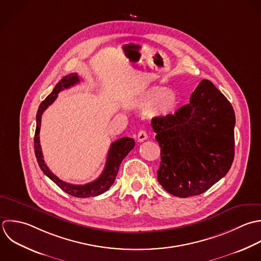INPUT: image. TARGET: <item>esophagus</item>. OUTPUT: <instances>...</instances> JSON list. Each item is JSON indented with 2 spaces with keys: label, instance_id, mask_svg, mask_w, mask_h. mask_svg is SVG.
I'll list each match as a JSON object with an SVG mask.
<instances>
[{
  "label": "esophagus",
  "instance_id": "esophagus-1",
  "mask_svg": "<svg viewBox=\"0 0 261 261\" xmlns=\"http://www.w3.org/2000/svg\"><path fill=\"white\" fill-rule=\"evenodd\" d=\"M137 139L139 142H143L144 140L147 139V133L144 130H140L137 134Z\"/></svg>",
  "mask_w": 261,
  "mask_h": 261
}]
</instances>
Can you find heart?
I'll return each mask as SVG.
<instances>
[{
  "label": "heart",
  "mask_w": 261,
  "mask_h": 261,
  "mask_svg": "<svg viewBox=\"0 0 261 261\" xmlns=\"http://www.w3.org/2000/svg\"><path fill=\"white\" fill-rule=\"evenodd\" d=\"M177 102V96L173 91L166 87L154 86L135 96L131 100V107L143 110L155 108L160 114H169L175 110Z\"/></svg>",
  "instance_id": "b5f03b06"
}]
</instances>
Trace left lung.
Wrapping results in <instances>:
<instances>
[{
    "label": "left lung",
    "instance_id": "left-lung-1",
    "mask_svg": "<svg viewBox=\"0 0 261 261\" xmlns=\"http://www.w3.org/2000/svg\"><path fill=\"white\" fill-rule=\"evenodd\" d=\"M235 113L231 102L203 79L190 102L174 115L154 117L161 147L158 181L170 194L186 198L208 190L229 172L235 155Z\"/></svg>",
    "mask_w": 261,
    "mask_h": 261
}]
</instances>
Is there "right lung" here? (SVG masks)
Instances as JSON below:
<instances>
[{"label": "right lung", "instance_id": "right-lung-1", "mask_svg": "<svg viewBox=\"0 0 261 261\" xmlns=\"http://www.w3.org/2000/svg\"><path fill=\"white\" fill-rule=\"evenodd\" d=\"M80 79L77 75V73H71L65 77H63L58 84L55 86L54 90L46 96V98L39 105V108L37 110L36 114V128H35V134H34V152L35 156L38 163V166L40 170L43 172L45 176H47L54 183H56L63 191L66 193L74 196V197H93L102 194L106 192L114 183L120 165L122 161L126 158V155L134 148L135 141L133 138L129 137H122L118 139L117 141L113 142L111 144V147L109 149L108 158L106 167L101 173V175L93 182H90L85 185H73L66 183L62 180H60L57 176H55L50 170L47 168L43 161L42 151L39 143V130H40V123H41V115L46 110V108L51 105L55 99L58 96V93L66 88H70L71 86L79 83Z\"/></svg>", "mask_w": 261, "mask_h": 261}]
</instances>
